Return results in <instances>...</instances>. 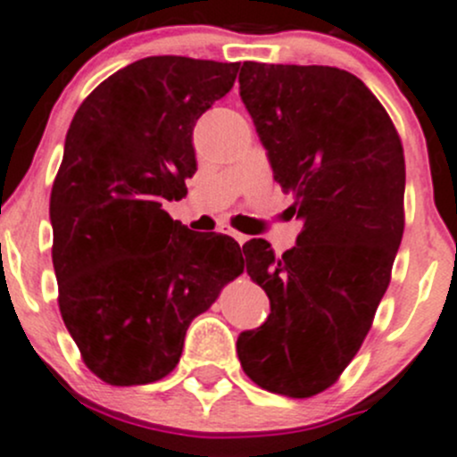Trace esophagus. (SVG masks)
<instances>
[{"instance_id":"esophagus-1","label":"esophagus","mask_w":457,"mask_h":457,"mask_svg":"<svg viewBox=\"0 0 457 457\" xmlns=\"http://www.w3.org/2000/svg\"><path fill=\"white\" fill-rule=\"evenodd\" d=\"M223 232H225V234H229V237H232L234 241L238 243V245H243V243L247 241V237H245V234L237 232V229H232V228H229V225H223Z\"/></svg>"}]
</instances>
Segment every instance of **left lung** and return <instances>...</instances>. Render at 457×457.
<instances>
[{
	"mask_svg": "<svg viewBox=\"0 0 457 457\" xmlns=\"http://www.w3.org/2000/svg\"><path fill=\"white\" fill-rule=\"evenodd\" d=\"M241 99L267 161L303 220L296 245H243L270 316L237 353L258 386L310 398L361 349L389 287L404 229V154L389 114L356 75L331 66L247 62Z\"/></svg>",
	"mask_w": 457,
	"mask_h": 457,
	"instance_id": "obj_1",
	"label": "left lung"
}]
</instances>
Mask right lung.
<instances>
[{"label":"right lung","mask_w":457,"mask_h":457,"mask_svg":"<svg viewBox=\"0 0 457 457\" xmlns=\"http://www.w3.org/2000/svg\"><path fill=\"white\" fill-rule=\"evenodd\" d=\"M238 63L145 57L79 105L50 195L59 312L108 385L161 380L190 322L243 271L241 247L163 210L196 172L192 130L232 90Z\"/></svg>","instance_id":"1"}]
</instances>
